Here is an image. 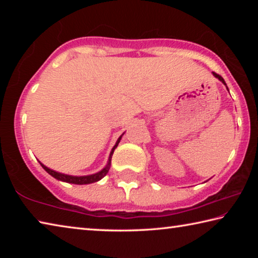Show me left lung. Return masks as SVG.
Segmentation results:
<instances>
[{
	"instance_id": "8db88e82",
	"label": "left lung",
	"mask_w": 258,
	"mask_h": 258,
	"mask_svg": "<svg viewBox=\"0 0 258 258\" xmlns=\"http://www.w3.org/2000/svg\"><path fill=\"white\" fill-rule=\"evenodd\" d=\"M213 75L214 76H215L216 78H217V80H220L222 83H223V84L226 86V84H225V82H224V80H223V77H222V76H220V75H217V74H215V73H213ZM226 90H228L229 91V89H228V86H226Z\"/></svg>"
}]
</instances>
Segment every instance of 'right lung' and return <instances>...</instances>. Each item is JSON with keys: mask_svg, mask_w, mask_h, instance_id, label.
<instances>
[{"mask_svg": "<svg viewBox=\"0 0 258 258\" xmlns=\"http://www.w3.org/2000/svg\"><path fill=\"white\" fill-rule=\"evenodd\" d=\"M124 133L120 135V137L117 139V141L115 143V146L112 147V149L110 151V155H109V159H108V163L107 165L104 166V167L101 169V171L98 172V173H94V174H90V175H83V176H75V175H69V174H63V173H60V172H56V171H53V169H51L49 167H46L45 165H43L41 161L40 164L43 168L45 169V171L50 174L51 176H53L54 178H56V180L59 181H62V182H67V183H73V184H90V183H94V182H98L101 180L102 177H104L107 175V173L109 172V168H110V164H111V157H112V154L113 151H115V149L117 148V146H118V143L120 141L121 137H123Z\"/></svg>", "mask_w": 258, "mask_h": 258, "instance_id": "add662e5", "label": "right lung"}]
</instances>
